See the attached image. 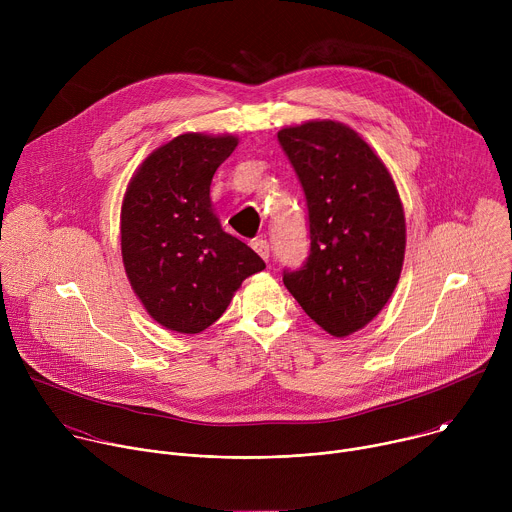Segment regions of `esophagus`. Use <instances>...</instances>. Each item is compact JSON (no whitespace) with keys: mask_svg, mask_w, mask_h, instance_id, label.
<instances>
[{"mask_svg":"<svg viewBox=\"0 0 512 512\" xmlns=\"http://www.w3.org/2000/svg\"><path fill=\"white\" fill-rule=\"evenodd\" d=\"M251 247L255 249V253H257L263 261L269 259V243H267L265 239H253V241H251Z\"/></svg>","mask_w":512,"mask_h":512,"instance_id":"esophagus-1","label":"esophagus"}]
</instances>
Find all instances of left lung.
<instances>
[{
	"label": "left lung",
	"instance_id": "obj_1",
	"mask_svg": "<svg viewBox=\"0 0 512 512\" xmlns=\"http://www.w3.org/2000/svg\"><path fill=\"white\" fill-rule=\"evenodd\" d=\"M308 202L310 257L283 283L328 334L350 336L389 302L405 259L395 180L352 127L314 119L279 129Z\"/></svg>",
	"mask_w": 512,
	"mask_h": 512
}]
</instances>
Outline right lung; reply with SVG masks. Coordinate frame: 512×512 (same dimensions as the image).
Here are the masks:
<instances>
[{
  "label": "right lung",
  "instance_id": "add662e5",
  "mask_svg": "<svg viewBox=\"0 0 512 512\" xmlns=\"http://www.w3.org/2000/svg\"><path fill=\"white\" fill-rule=\"evenodd\" d=\"M237 135L182 133L135 170L121 204V257L133 294L160 326L198 334L229 308L263 259L223 231L210 182Z\"/></svg>",
  "mask_w": 512,
  "mask_h": 512
}]
</instances>
